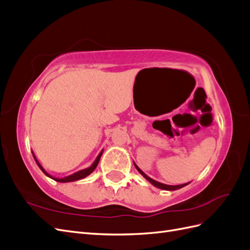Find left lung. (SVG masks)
Returning a JSON list of instances; mask_svg holds the SVG:
<instances>
[{"label":"left lung","mask_w":250,"mask_h":250,"mask_svg":"<svg viewBox=\"0 0 250 250\" xmlns=\"http://www.w3.org/2000/svg\"><path fill=\"white\" fill-rule=\"evenodd\" d=\"M133 164H134L135 169H137V170L141 173V175H143L144 178H146L151 185H153L154 187H156V188H162V190H166V191H175V190H178V188H184V187H186V186H188V184H190V183H187V184L177 185V186H169V185H165V184H162V183H158V181H156V180L152 179L151 177H149L148 175H146V174L144 173V172L138 167L137 164H135V163H133Z\"/></svg>","instance_id":"obj_1"}]
</instances>
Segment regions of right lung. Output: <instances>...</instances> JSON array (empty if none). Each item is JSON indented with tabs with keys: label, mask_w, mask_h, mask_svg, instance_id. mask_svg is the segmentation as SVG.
I'll list each match as a JSON object with an SVG mask.
<instances>
[{
	"label": "right lung",
	"mask_w": 250,
	"mask_h": 250,
	"mask_svg": "<svg viewBox=\"0 0 250 250\" xmlns=\"http://www.w3.org/2000/svg\"><path fill=\"white\" fill-rule=\"evenodd\" d=\"M102 153H103V149L101 150V152H100L99 154H98V156L96 157V160L94 161V163H93L92 165H90L88 168H85V169H83V170H80V171L75 172V173L71 174V175H69V176H65V177H62V178H58V177L52 176L51 174H49L46 170H44L42 166L40 164V162L37 161V158L35 157L34 153L32 152L33 157H34V160H35V162H36L37 166H39V167H40V169H41L44 174H46V175H47L48 177L52 178L53 180H55V181H58V183H71V181L80 180V179H82V178H85L86 176H88L89 174H90V173H93V172H94V170L97 168V166H98V164H99V161H100V157H101Z\"/></svg>",
	"instance_id": "add662e5"
}]
</instances>
